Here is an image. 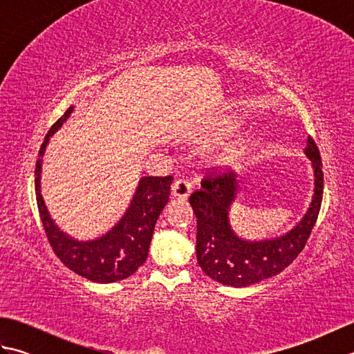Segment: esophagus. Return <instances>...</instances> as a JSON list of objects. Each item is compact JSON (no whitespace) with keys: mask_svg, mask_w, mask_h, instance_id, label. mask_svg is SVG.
<instances>
[{"mask_svg":"<svg viewBox=\"0 0 354 354\" xmlns=\"http://www.w3.org/2000/svg\"><path fill=\"white\" fill-rule=\"evenodd\" d=\"M192 192V184L185 179H178V181L171 185V194L178 199H185L189 198Z\"/></svg>","mask_w":354,"mask_h":354,"instance_id":"1","label":"esophagus"}]
</instances>
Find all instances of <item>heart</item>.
Here are the masks:
<instances>
[{
	"label": "heart",
	"instance_id": "b5f03b06",
	"mask_svg": "<svg viewBox=\"0 0 354 354\" xmlns=\"http://www.w3.org/2000/svg\"><path fill=\"white\" fill-rule=\"evenodd\" d=\"M245 150V141H240V140H236V141H230L227 146H223L222 150H221V161L222 162H232L236 161L237 158L242 156Z\"/></svg>",
	"mask_w": 354,
	"mask_h": 354
}]
</instances>
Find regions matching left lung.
<instances>
[{
	"instance_id": "left-lung-1",
	"label": "left lung",
	"mask_w": 354,
	"mask_h": 354,
	"mask_svg": "<svg viewBox=\"0 0 354 354\" xmlns=\"http://www.w3.org/2000/svg\"><path fill=\"white\" fill-rule=\"evenodd\" d=\"M304 155L312 162L315 176L312 202L303 219L277 237L250 240L232 230L230 209L242 184L234 171L202 179V189L192 194L190 205L198 221V263L209 278L225 286L245 288L280 274L303 251L318 219L324 185L319 150L310 137Z\"/></svg>"
}]
</instances>
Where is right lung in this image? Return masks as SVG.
<instances>
[{"label":"right lung","mask_w":354,"mask_h":354,"mask_svg":"<svg viewBox=\"0 0 354 354\" xmlns=\"http://www.w3.org/2000/svg\"><path fill=\"white\" fill-rule=\"evenodd\" d=\"M74 106L53 124L39 150L35 169L36 202L45 234L53 251L66 268L95 283H114L132 275L149 254L155 223L169 202L171 176H142L129 207L114 227L93 240H77L66 234L51 219L41 192L42 158L50 138L71 115Z\"/></svg>","instance_id":"1"}]
</instances>
